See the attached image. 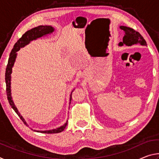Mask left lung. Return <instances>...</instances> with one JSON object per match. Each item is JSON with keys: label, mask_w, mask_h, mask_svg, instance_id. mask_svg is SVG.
<instances>
[{"label": "left lung", "mask_w": 159, "mask_h": 159, "mask_svg": "<svg viewBox=\"0 0 159 159\" xmlns=\"http://www.w3.org/2000/svg\"><path fill=\"white\" fill-rule=\"evenodd\" d=\"M119 28L124 32V36L123 38V41L118 43V46H123V45L127 46H132L134 45H138L139 46H147L146 41L139 32L125 26H120Z\"/></svg>", "instance_id": "8db88e82"}]
</instances>
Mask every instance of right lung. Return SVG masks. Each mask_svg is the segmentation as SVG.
Masks as SVG:
<instances>
[{
	"mask_svg": "<svg viewBox=\"0 0 159 159\" xmlns=\"http://www.w3.org/2000/svg\"><path fill=\"white\" fill-rule=\"evenodd\" d=\"M54 31H55V28L52 26L41 25V26H37V27H34L33 29H31V30H29L26 31V33L25 34H23L22 36L18 40L17 43L15 44L14 47H13L8 59V62H7L6 70H5V83H6V93H7V99H8V102L10 104V106L12 107V108L15 110V111L16 113H17V114L19 116V117L20 118V119L22 120V121L25 123V124L27 126H29L27 123L26 122L25 118H23L22 116H21L20 113L19 112L17 108L16 107L15 104L14 103V102L12 100V93H11V74L12 72V67L14 66V64L16 61V58H17V52H18V51L20 50L21 48H24L25 46H26V45L29 44V43H31V41H34V40L39 39V38L45 36L48 34L53 33ZM73 90L71 91V94H70L69 104H71V93L73 92ZM67 122H68V120H66V123L62 125H61L60 127L54 128V129H52V130H33V129L31 128H30L32 130L38 132V133H48V134L58 133H61V131H63L64 129H65V128L67 125Z\"/></svg>",
	"mask_w": 159,
	"mask_h": 159,
	"instance_id": "1",
	"label": "right lung"
}]
</instances>
